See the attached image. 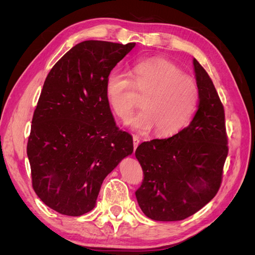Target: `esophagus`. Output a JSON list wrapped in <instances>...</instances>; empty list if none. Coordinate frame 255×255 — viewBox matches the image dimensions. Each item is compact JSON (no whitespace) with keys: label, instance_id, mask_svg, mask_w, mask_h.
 <instances>
[{"label":"esophagus","instance_id":"34e87169","mask_svg":"<svg viewBox=\"0 0 255 255\" xmlns=\"http://www.w3.org/2000/svg\"><path fill=\"white\" fill-rule=\"evenodd\" d=\"M133 143H134V151H135V150H136V148L138 146V144L140 143L139 137H138L137 135H133Z\"/></svg>","mask_w":255,"mask_h":255}]
</instances>
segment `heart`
I'll return each mask as SVG.
<instances>
[{"label":"heart","instance_id":"1","mask_svg":"<svg viewBox=\"0 0 255 255\" xmlns=\"http://www.w3.org/2000/svg\"><path fill=\"white\" fill-rule=\"evenodd\" d=\"M129 76L113 70L105 80V98L112 111L122 121H127L135 107L129 92L134 86L143 92L142 109L130 121L132 128L140 133L155 128L160 136L181 130L194 115L199 90L196 82L185 75L171 61L163 58L140 60L130 69Z\"/></svg>","mask_w":255,"mask_h":255}]
</instances>
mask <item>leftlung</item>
<instances>
[{"label":"left lung","mask_w":255,"mask_h":255,"mask_svg":"<svg viewBox=\"0 0 255 255\" xmlns=\"http://www.w3.org/2000/svg\"><path fill=\"white\" fill-rule=\"evenodd\" d=\"M199 90L198 111L172 137L137 146L144 174L135 192L143 214L155 221H179L194 215L217 194L228 156L225 110L203 67L192 59Z\"/></svg>","instance_id":"8db88e82"}]
</instances>
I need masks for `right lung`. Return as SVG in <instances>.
Masks as SVG:
<instances>
[{
	"instance_id": "obj_1",
	"label": "right lung",
	"mask_w": 255,
	"mask_h": 255,
	"mask_svg": "<svg viewBox=\"0 0 255 255\" xmlns=\"http://www.w3.org/2000/svg\"><path fill=\"white\" fill-rule=\"evenodd\" d=\"M135 44L83 41L44 81L27 157L36 195L59 214L81 216L94 210L107 174L133 153V138L116 126L104 86Z\"/></svg>"
}]
</instances>
